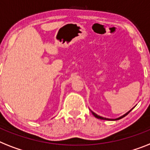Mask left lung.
<instances>
[{
	"label": "left lung",
	"instance_id": "obj_1",
	"mask_svg": "<svg viewBox=\"0 0 150 150\" xmlns=\"http://www.w3.org/2000/svg\"><path fill=\"white\" fill-rule=\"evenodd\" d=\"M133 108H134V107H133ZM133 109H131L130 110H129V111H128V112H127V113H125L124 115H122V117H119V118H117V119H108V118H105V117H100V116H99V115L96 114V113H95V112H93V111H91V112H92V113H93V116H94V117H96V118H97V119H100V120H120V119H122V117H126V116H127V115L128 114L129 112H130V111L132 110H133Z\"/></svg>",
	"mask_w": 150,
	"mask_h": 150
}]
</instances>
